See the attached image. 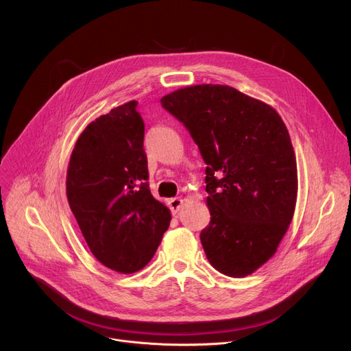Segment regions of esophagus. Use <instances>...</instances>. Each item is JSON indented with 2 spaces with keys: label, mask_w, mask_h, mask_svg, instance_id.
<instances>
[{
  "label": "esophagus",
  "mask_w": 351,
  "mask_h": 351,
  "mask_svg": "<svg viewBox=\"0 0 351 351\" xmlns=\"http://www.w3.org/2000/svg\"><path fill=\"white\" fill-rule=\"evenodd\" d=\"M182 204H183V200H182L180 197H172V199H169V200H168L169 209H171V212H172L173 215H176V213H178V210L180 209Z\"/></svg>",
  "instance_id": "1"
}]
</instances>
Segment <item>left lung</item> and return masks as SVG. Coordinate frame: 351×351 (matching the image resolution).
<instances>
[{
    "label": "left lung",
    "mask_w": 351,
    "mask_h": 351,
    "mask_svg": "<svg viewBox=\"0 0 351 351\" xmlns=\"http://www.w3.org/2000/svg\"><path fill=\"white\" fill-rule=\"evenodd\" d=\"M185 125L206 166L210 265L243 278L265 265L293 219L298 166L287 128L265 102L228 85H195L160 99Z\"/></svg>",
    "instance_id": "obj_1"
}]
</instances>
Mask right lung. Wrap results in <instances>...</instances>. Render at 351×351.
<instances>
[{
    "instance_id": "1",
    "label": "right lung",
    "mask_w": 351,
    "mask_h": 351,
    "mask_svg": "<svg viewBox=\"0 0 351 351\" xmlns=\"http://www.w3.org/2000/svg\"><path fill=\"white\" fill-rule=\"evenodd\" d=\"M131 101L90 122L73 147L66 196L97 259L134 273L154 257L171 212L149 191L145 125Z\"/></svg>"
}]
</instances>
